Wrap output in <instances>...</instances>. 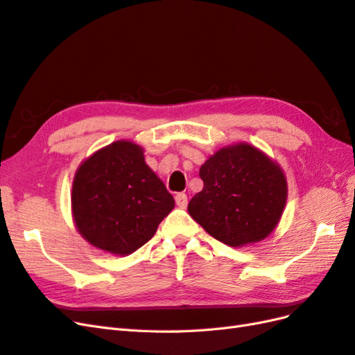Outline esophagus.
Masks as SVG:
<instances>
[{"label": "esophagus", "mask_w": 355, "mask_h": 355, "mask_svg": "<svg viewBox=\"0 0 355 355\" xmlns=\"http://www.w3.org/2000/svg\"><path fill=\"white\" fill-rule=\"evenodd\" d=\"M175 200H176L178 207H180V209H185L188 206V197H187V194H184V192H179V194H176Z\"/></svg>", "instance_id": "34e87169"}]
</instances>
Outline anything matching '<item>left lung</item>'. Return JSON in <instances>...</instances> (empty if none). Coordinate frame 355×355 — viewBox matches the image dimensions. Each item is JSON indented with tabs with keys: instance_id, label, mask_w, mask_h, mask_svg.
Segmentation results:
<instances>
[{
	"instance_id": "1",
	"label": "left lung",
	"mask_w": 355,
	"mask_h": 355,
	"mask_svg": "<svg viewBox=\"0 0 355 355\" xmlns=\"http://www.w3.org/2000/svg\"><path fill=\"white\" fill-rule=\"evenodd\" d=\"M202 191L188 204L191 218L231 247L257 243L280 222L287 180L282 167L249 144L220 148L200 167Z\"/></svg>"
}]
</instances>
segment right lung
Returning <instances> with one entry per match:
<instances>
[{"instance_id": "right-lung-1", "label": "right lung", "mask_w": 355, "mask_h": 355, "mask_svg": "<svg viewBox=\"0 0 355 355\" xmlns=\"http://www.w3.org/2000/svg\"><path fill=\"white\" fill-rule=\"evenodd\" d=\"M75 227L92 245L127 256L154 237L175 200L145 163L144 149L118 141L84 159L72 184Z\"/></svg>"}]
</instances>
